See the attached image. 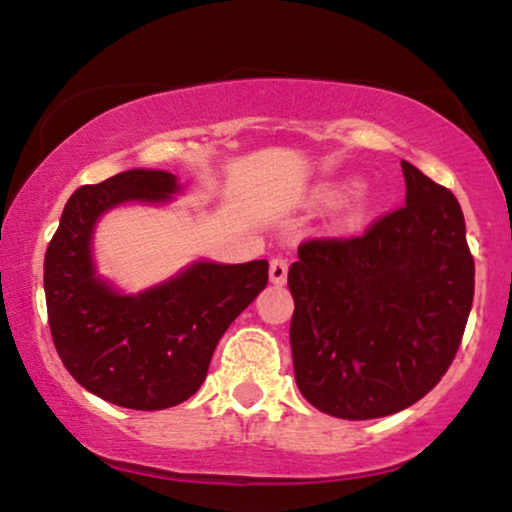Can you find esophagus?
<instances>
[{"mask_svg":"<svg viewBox=\"0 0 512 512\" xmlns=\"http://www.w3.org/2000/svg\"><path fill=\"white\" fill-rule=\"evenodd\" d=\"M286 276H289V260L286 257H272L269 260V279L274 284H284Z\"/></svg>","mask_w":512,"mask_h":512,"instance_id":"1","label":"esophagus"}]
</instances>
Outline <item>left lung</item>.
Listing matches in <instances>:
<instances>
[{
    "label": "left lung",
    "instance_id": "1",
    "mask_svg": "<svg viewBox=\"0 0 512 512\" xmlns=\"http://www.w3.org/2000/svg\"><path fill=\"white\" fill-rule=\"evenodd\" d=\"M402 173L407 204L358 236L303 240L289 269L296 385L337 419H380L428 395L472 310L460 202L407 161Z\"/></svg>",
    "mask_w": 512,
    "mask_h": 512
}]
</instances>
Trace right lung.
<instances>
[{"mask_svg":"<svg viewBox=\"0 0 512 512\" xmlns=\"http://www.w3.org/2000/svg\"><path fill=\"white\" fill-rule=\"evenodd\" d=\"M178 190L166 170H125L69 197L45 252V303L64 368L117 407L156 411L185 402L207 378L216 344L267 286L269 264L197 262L137 296L96 279L91 233L115 204L161 202Z\"/></svg>","mask_w":512,"mask_h":512,"instance_id":"right-lung-1","label":"right lung"}]
</instances>
